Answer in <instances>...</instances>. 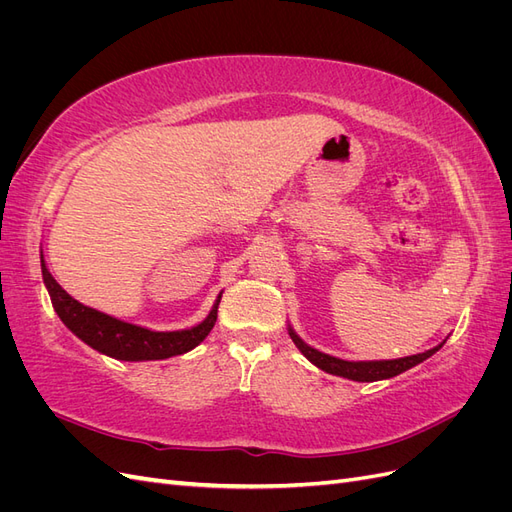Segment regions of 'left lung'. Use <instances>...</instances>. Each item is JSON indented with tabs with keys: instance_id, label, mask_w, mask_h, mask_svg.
<instances>
[{
	"instance_id": "left-lung-1",
	"label": "left lung",
	"mask_w": 512,
	"mask_h": 512,
	"mask_svg": "<svg viewBox=\"0 0 512 512\" xmlns=\"http://www.w3.org/2000/svg\"><path fill=\"white\" fill-rule=\"evenodd\" d=\"M290 337L294 346H297L307 361H312L316 367H320L322 371H327V374L333 376H342L348 380H356V382H376V380H386V378H393L404 374L406 369L423 363L425 359H429L431 354H436L444 342L436 348H431L427 352L421 354H412V356H404V359H393V361H344V359H335L331 354H324L314 350L312 346H307L303 339L294 333L292 329H288Z\"/></svg>"
}]
</instances>
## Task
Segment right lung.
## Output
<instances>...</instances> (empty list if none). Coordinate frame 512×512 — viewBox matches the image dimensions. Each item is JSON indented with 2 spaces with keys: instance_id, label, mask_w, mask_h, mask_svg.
Returning <instances> with one entry per match:
<instances>
[{
  "instance_id": "obj_1",
  "label": "right lung",
  "mask_w": 512,
  "mask_h": 512,
  "mask_svg": "<svg viewBox=\"0 0 512 512\" xmlns=\"http://www.w3.org/2000/svg\"><path fill=\"white\" fill-rule=\"evenodd\" d=\"M42 280L46 284V290L51 294V303L61 322H64L76 337L83 339L87 346L119 361H158L175 354L190 352L211 333L215 320H218V305L222 299L218 297L211 314L203 322L196 324V327L185 331L160 333L136 327V324L130 322H121L113 316H106L98 312V309H91L72 299L70 294L55 282V277L49 273V269L44 267V258Z\"/></svg>"
}]
</instances>
